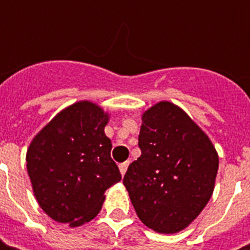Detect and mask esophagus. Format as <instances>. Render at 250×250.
Masks as SVG:
<instances>
[{"instance_id": "1", "label": "esophagus", "mask_w": 250, "mask_h": 250, "mask_svg": "<svg viewBox=\"0 0 250 250\" xmlns=\"http://www.w3.org/2000/svg\"><path fill=\"white\" fill-rule=\"evenodd\" d=\"M128 166H129V161H125V163H121L120 164V171L121 174L124 175L125 172H126V169H128Z\"/></svg>"}]
</instances>
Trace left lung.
Returning <instances> with one entry per match:
<instances>
[{"label": "left lung", "instance_id": "1", "mask_svg": "<svg viewBox=\"0 0 250 250\" xmlns=\"http://www.w3.org/2000/svg\"><path fill=\"white\" fill-rule=\"evenodd\" d=\"M140 157L124 185L140 221L160 234L187 228L214 189L218 156L207 135L172 103L161 101L142 117Z\"/></svg>", "mask_w": 250, "mask_h": 250}]
</instances>
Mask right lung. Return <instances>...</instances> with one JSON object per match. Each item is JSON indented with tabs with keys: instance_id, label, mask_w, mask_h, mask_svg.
<instances>
[{
	"instance_id": "add662e5",
	"label": "right lung",
	"mask_w": 250,
	"mask_h": 250,
	"mask_svg": "<svg viewBox=\"0 0 250 250\" xmlns=\"http://www.w3.org/2000/svg\"><path fill=\"white\" fill-rule=\"evenodd\" d=\"M108 115L90 101L61 111L32 140L27 172L34 196L53 220L71 227L99 214L104 192L121 181L104 133Z\"/></svg>"
}]
</instances>
